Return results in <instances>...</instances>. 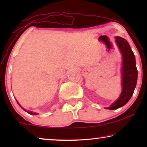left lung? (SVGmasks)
<instances>
[{
    "label": "left lung",
    "instance_id": "obj_1",
    "mask_svg": "<svg viewBox=\"0 0 147 147\" xmlns=\"http://www.w3.org/2000/svg\"><path fill=\"white\" fill-rule=\"evenodd\" d=\"M115 41L123 56V65L121 69L123 89L117 100L108 108H106L110 110L123 107L128 102L133 95L138 80L136 58L130 45L125 39L121 37H116Z\"/></svg>",
    "mask_w": 147,
    "mask_h": 147
}]
</instances>
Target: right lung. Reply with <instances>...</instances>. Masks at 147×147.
Returning a JSON list of instances; mask_svg holds the SVG:
<instances>
[{"instance_id":"1","label":"right lung","mask_w":147,"mask_h":147,"mask_svg":"<svg viewBox=\"0 0 147 147\" xmlns=\"http://www.w3.org/2000/svg\"><path fill=\"white\" fill-rule=\"evenodd\" d=\"M17 103H18V102H17ZM18 104H19V106L20 107H21V108H22V109H23V108H22V107L21 106H20V104L18 103ZM23 110H24V111H26V112L27 113H30V114H31V115H36V114H37L36 113H34V112H32V111H27V110H26V109H23Z\"/></svg>"}]
</instances>
